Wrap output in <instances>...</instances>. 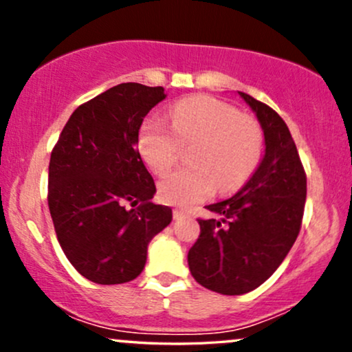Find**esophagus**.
Listing matches in <instances>:
<instances>
[{
  "mask_svg": "<svg viewBox=\"0 0 352 352\" xmlns=\"http://www.w3.org/2000/svg\"><path fill=\"white\" fill-rule=\"evenodd\" d=\"M185 217H188V213L185 212V210H182V208L173 210V218H175V220H182V218H185Z\"/></svg>",
  "mask_w": 352,
  "mask_h": 352,
  "instance_id": "34e87169",
  "label": "esophagus"
}]
</instances>
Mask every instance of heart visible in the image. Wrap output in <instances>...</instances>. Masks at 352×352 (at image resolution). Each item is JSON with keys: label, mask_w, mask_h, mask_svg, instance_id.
I'll list each match as a JSON object with an SVG mask.
<instances>
[{"label": "heart", "mask_w": 352, "mask_h": 352, "mask_svg": "<svg viewBox=\"0 0 352 352\" xmlns=\"http://www.w3.org/2000/svg\"><path fill=\"white\" fill-rule=\"evenodd\" d=\"M167 122L145 119L139 131V148L153 172L165 173L180 155L182 142L195 140L182 165L160 182L167 204L190 207L210 199L217 190L235 192L248 180L261 153L258 125L240 111L212 96H190L173 104Z\"/></svg>", "instance_id": "heart-1"}]
</instances>
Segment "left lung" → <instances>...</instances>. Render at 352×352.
Masks as SVG:
<instances>
[{"label": "left lung", "instance_id": "obj_1", "mask_svg": "<svg viewBox=\"0 0 352 352\" xmlns=\"http://www.w3.org/2000/svg\"><path fill=\"white\" fill-rule=\"evenodd\" d=\"M263 129L265 155L232 199L208 205L215 217L199 220L188 252L197 283L220 294H245L283 263L301 228L306 173L288 125L272 107L238 92Z\"/></svg>", "mask_w": 352, "mask_h": 352}]
</instances>
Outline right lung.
Masks as SVG:
<instances>
[{
    "label": "right lung",
    "mask_w": 352,
    "mask_h": 352,
    "mask_svg": "<svg viewBox=\"0 0 352 352\" xmlns=\"http://www.w3.org/2000/svg\"><path fill=\"white\" fill-rule=\"evenodd\" d=\"M164 99L160 86L107 89L72 112L52 148L56 235L71 265L98 285L139 276L148 243L172 221V208L152 204L155 184L137 151L144 117Z\"/></svg>",
    "instance_id": "obj_1"
}]
</instances>
